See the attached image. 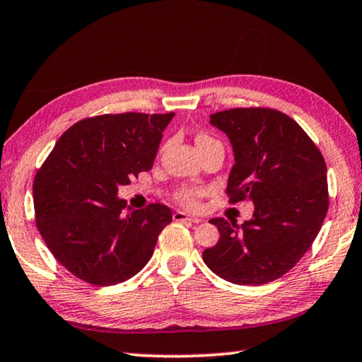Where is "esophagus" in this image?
Returning <instances> with one entry per match:
<instances>
[{"instance_id": "34e87169", "label": "esophagus", "mask_w": 362, "mask_h": 362, "mask_svg": "<svg viewBox=\"0 0 362 362\" xmlns=\"http://www.w3.org/2000/svg\"><path fill=\"white\" fill-rule=\"evenodd\" d=\"M174 220H177V222H193V223L203 222V218L194 217V216H189V214L183 212V211H175V212H174Z\"/></svg>"}]
</instances>
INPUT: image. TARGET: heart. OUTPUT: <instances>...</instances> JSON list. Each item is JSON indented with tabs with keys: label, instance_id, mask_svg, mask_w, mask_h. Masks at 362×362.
Returning a JSON list of instances; mask_svg holds the SVG:
<instances>
[{
	"label": "heart",
	"instance_id": "heart-1",
	"mask_svg": "<svg viewBox=\"0 0 362 362\" xmlns=\"http://www.w3.org/2000/svg\"><path fill=\"white\" fill-rule=\"evenodd\" d=\"M209 142H214V140L209 136H204V134H201V136L196 137V145L198 146ZM201 194H203V192L198 188H180L179 192L175 193V199L187 207H196L199 203Z\"/></svg>",
	"mask_w": 362,
	"mask_h": 362
}]
</instances>
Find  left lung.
Returning <instances> with one entry per match:
<instances>
[{
  "label": "left lung",
  "instance_id": "8db88e82",
  "mask_svg": "<svg viewBox=\"0 0 362 362\" xmlns=\"http://www.w3.org/2000/svg\"><path fill=\"white\" fill-rule=\"evenodd\" d=\"M211 124L233 146L230 201L250 199L254 214L241 225L212 218L220 238L203 259L233 284L269 283L296 267L321 230L329 207L326 163L302 127L278 110L231 108L211 115Z\"/></svg>",
  "mask_w": 362,
  "mask_h": 362
}]
</instances>
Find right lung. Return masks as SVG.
<instances>
[{"mask_svg":"<svg viewBox=\"0 0 362 362\" xmlns=\"http://www.w3.org/2000/svg\"><path fill=\"white\" fill-rule=\"evenodd\" d=\"M173 118L174 113L86 118L57 140L36 173V226L52 255L76 278L113 286L151 259L173 212L155 203L124 214L118 188L153 168Z\"/></svg>","mask_w":362,"mask_h":362,"instance_id":"add662e5","label":"right lung"}]
</instances>
